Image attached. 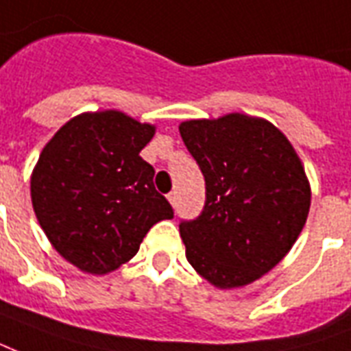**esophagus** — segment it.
<instances>
[{"label": "esophagus", "mask_w": 351, "mask_h": 351, "mask_svg": "<svg viewBox=\"0 0 351 351\" xmlns=\"http://www.w3.org/2000/svg\"><path fill=\"white\" fill-rule=\"evenodd\" d=\"M167 199H169V202H171V204L175 206L176 199H178V197H176V191H171V193H169V195H167Z\"/></svg>", "instance_id": "obj_1"}]
</instances>
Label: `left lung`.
I'll list each match as a JSON object with an SVG mask.
<instances>
[{"mask_svg":"<svg viewBox=\"0 0 351 351\" xmlns=\"http://www.w3.org/2000/svg\"><path fill=\"white\" fill-rule=\"evenodd\" d=\"M178 130L206 182L201 215L180 221L188 262L214 287H245L285 258L307 221L305 169L264 119L230 113Z\"/></svg>","mask_w":351,"mask_h":351,"instance_id":"1","label":"left lung"}]
</instances>
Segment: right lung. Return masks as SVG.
<instances>
[{
    "label": "right lung",
    "instance_id": "right-lung-1",
    "mask_svg": "<svg viewBox=\"0 0 351 351\" xmlns=\"http://www.w3.org/2000/svg\"><path fill=\"white\" fill-rule=\"evenodd\" d=\"M121 111L82 113L59 128L31 175L40 227L64 261L110 274L139 251L152 225L173 217L154 188V167L139 152L154 137Z\"/></svg>",
    "mask_w": 351,
    "mask_h": 351
}]
</instances>
